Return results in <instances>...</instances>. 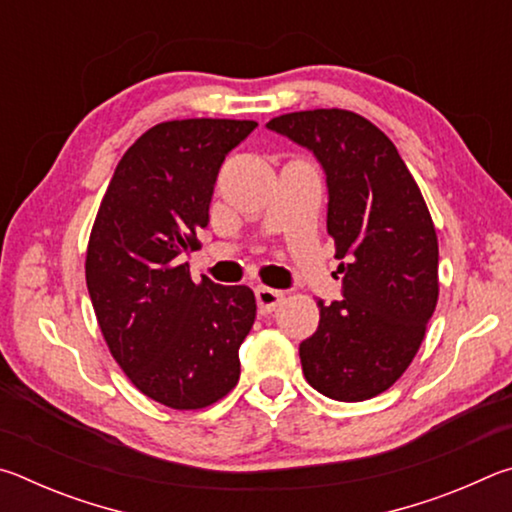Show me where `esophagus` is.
Returning a JSON list of instances; mask_svg holds the SVG:
<instances>
[{"label":"esophagus","instance_id":"1","mask_svg":"<svg viewBox=\"0 0 512 512\" xmlns=\"http://www.w3.org/2000/svg\"><path fill=\"white\" fill-rule=\"evenodd\" d=\"M255 298H257L259 314H271L275 307L282 305L284 293L282 291H275V289H268V287H257L255 289Z\"/></svg>","mask_w":512,"mask_h":512}]
</instances>
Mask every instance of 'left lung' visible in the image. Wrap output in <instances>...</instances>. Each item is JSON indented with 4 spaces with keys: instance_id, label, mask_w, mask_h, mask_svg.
<instances>
[{
    "instance_id": "1",
    "label": "left lung",
    "mask_w": 512,
    "mask_h": 512,
    "mask_svg": "<svg viewBox=\"0 0 512 512\" xmlns=\"http://www.w3.org/2000/svg\"><path fill=\"white\" fill-rule=\"evenodd\" d=\"M268 128L323 164L327 232L343 259V300H318V329L300 343L302 372L332 400H370L411 366L436 309L438 237L429 207L395 144L357 112H287Z\"/></svg>"
}]
</instances>
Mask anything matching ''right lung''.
I'll return each mask as SVG.
<instances>
[{"instance_id":"right-lung-1","label":"right lung","mask_w":512,"mask_h":512,"mask_svg":"<svg viewBox=\"0 0 512 512\" xmlns=\"http://www.w3.org/2000/svg\"><path fill=\"white\" fill-rule=\"evenodd\" d=\"M255 128L210 117L155 124L121 155L92 225L85 280L103 339L137 391L169 409H205L239 381L255 293L192 282L180 259L201 246L225 155Z\"/></svg>"}]
</instances>
